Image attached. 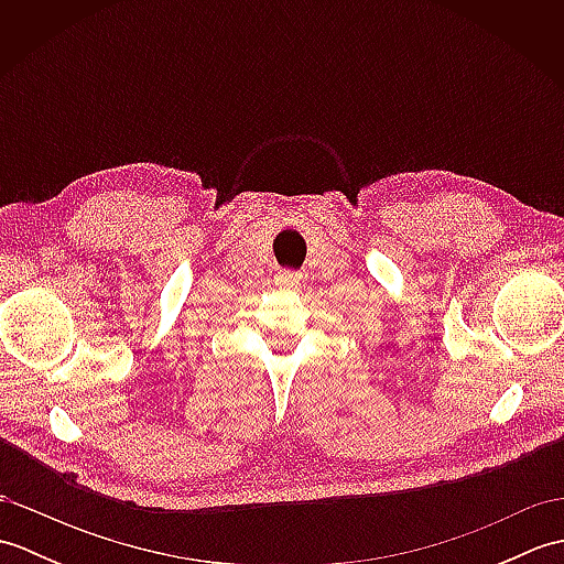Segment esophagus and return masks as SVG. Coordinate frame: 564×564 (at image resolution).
I'll list each match as a JSON object with an SVG mask.
<instances>
[{"mask_svg": "<svg viewBox=\"0 0 564 564\" xmlns=\"http://www.w3.org/2000/svg\"><path fill=\"white\" fill-rule=\"evenodd\" d=\"M275 285H279V289H283V291H301L303 279H301V273L281 271L279 275H275Z\"/></svg>", "mask_w": 564, "mask_h": 564, "instance_id": "esophagus-1", "label": "esophagus"}]
</instances>
